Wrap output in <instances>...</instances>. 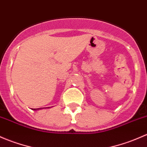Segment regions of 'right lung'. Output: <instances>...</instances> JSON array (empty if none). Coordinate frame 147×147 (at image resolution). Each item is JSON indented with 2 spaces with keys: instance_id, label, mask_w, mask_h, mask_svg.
Wrapping results in <instances>:
<instances>
[{
  "instance_id": "add662e5",
  "label": "right lung",
  "mask_w": 147,
  "mask_h": 147,
  "mask_svg": "<svg viewBox=\"0 0 147 147\" xmlns=\"http://www.w3.org/2000/svg\"><path fill=\"white\" fill-rule=\"evenodd\" d=\"M34 110H36V109H34Z\"/></svg>"
}]
</instances>
